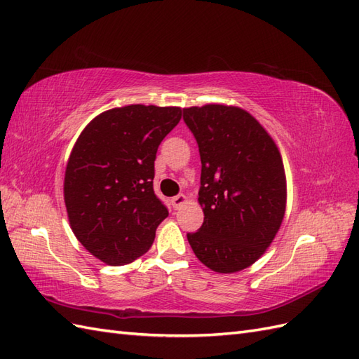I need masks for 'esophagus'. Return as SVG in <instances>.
Segmentation results:
<instances>
[{
  "mask_svg": "<svg viewBox=\"0 0 359 359\" xmlns=\"http://www.w3.org/2000/svg\"><path fill=\"white\" fill-rule=\"evenodd\" d=\"M187 196H183V194H179V196H176V197H172V200H171V203H172V208L174 209H179L180 206H183L187 203Z\"/></svg>",
  "mask_w": 359,
  "mask_h": 359,
  "instance_id": "esophagus-1",
  "label": "esophagus"
}]
</instances>
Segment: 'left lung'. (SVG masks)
<instances>
[{"label": "left lung", "instance_id": "8db88e82", "mask_svg": "<svg viewBox=\"0 0 359 359\" xmlns=\"http://www.w3.org/2000/svg\"><path fill=\"white\" fill-rule=\"evenodd\" d=\"M198 144V203L203 224L188 241L201 264L236 273L273 243L287 208V177L278 145L247 110L226 104L183 109Z\"/></svg>", "mask_w": 359, "mask_h": 359}]
</instances>
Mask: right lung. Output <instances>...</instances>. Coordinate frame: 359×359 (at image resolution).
Returning a JSON list of instances; mask_svg holds the SVG:
<instances>
[{"label":"right lung","mask_w":359,"mask_h":359,"mask_svg":"<svg viewBox=\"0 0 359 359\" xmlns=\"http://www.w3.org/2000/svg\"><path fill=\"white\" fill-rule=\"evenodd\" d=\"M182 109L130 104L109 109L83 128L63 180L69 226L107 265L130 264L149 252L168 210L153 191L154 161Z\"/></svg>","instance_id":"add662e5"}]
</instances>
